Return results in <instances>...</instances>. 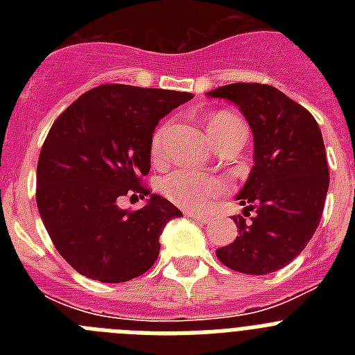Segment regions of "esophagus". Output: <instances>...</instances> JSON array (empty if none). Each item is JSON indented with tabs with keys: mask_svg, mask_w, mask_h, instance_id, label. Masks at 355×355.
Instances as JSON below:
<instances>
[{
	"mask_svg": "<svg viewBox=\"0 0 355 355\" xmlns=\"http://www.w3.org/2000/svg\"><path fill=\"white\" fill-rule=\"evenodd\" d=\"M187 215L188 216H192L193 220H197V222H209L211 220V216L209 215H205V213H197V211H187Z\"/></svg>",
	"mask_w": 355,
	"mask_h": 355,
	"instance_id": "34e87169",
	"label": "esophagus"
}]
</instances>
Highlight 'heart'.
Masks as SVG:
<instances>
[{
    "label": "heart",
    "instance_id": "1",
    "mask_svg": "<svg viewBox=\"0 0 355 355\" xmlns=\"http://www.w3.org/2000/svg\"><path fill=\"white\" fill-rule=\"evenodd\" d=\"M234 124H240L234 115L227 112H216L208 119L206 126L213 142L216 144ZM168 130H171L168 124H162L153 135L150 156L155 159H159L165 153ZM162 192L171 202L193 211V209H208L218 197L229 192V183L218 175H206L187 168H178L163 178Z\"/></svg>",
    "mask_w": 355,
    "mask_h": 355
}]
</instances>
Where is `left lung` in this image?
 I'll use <instances>...</instances> for the list:
<instances>
[{
	"label": "left lung",
	"mask_w": 355,
	"mask_h": 355,
	"mask_svg": "<svg viewBox=\"0 0 355 355\" xmlns=\"http://www.w3.org/2000/svg\"><path fill=\"white\" fill-rule=\"evenodd\" d=\"M240 108L254 135V167L233 216L240 236L216 249L231 270L265 275L293 261L324 211L329 165L324 139L309 112L270 85L233 83L208 92ZM254 209L257 215L245 221Z\"/></svg>",
	"instance_id": "1"
}]
</instances>
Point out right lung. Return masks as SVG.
Listing matches in <instances>:
<instances>
[{
  "label": "right lung",
  "mask_w": 355,
  "mask_h": 355,
  "mask_svg": "<svg viewBox=\"0 0 355 355\" xmlns=\"http://www.w3.org/2000/svg\"><path fill=\"white\" fill-rule=\"evenodd\" d=\"M175 90L106 83L53 122L37 165V208L56 250L81 275L126 283L155 265L159 234L183 213L142 183L159 119L192 99ZM150 196L144 209L116 200Z\"/></svg>",
  "instance_id": "obj_1"
}]
</instances>
